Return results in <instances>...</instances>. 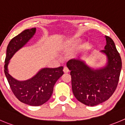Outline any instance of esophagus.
Masks as SVG:
<instances>
[{
	"label": "esophagus",
	"mask_w": 125,
	"mask_h": 125,
	"mask_svg": "<svg viewBox=\"0 0 125 125\" xmlns=\"http://www.w3.org/2000/svg\"><path fill=\"white\" fill-rule=\"evenodd\" d=\"M63 71L64 73H68L69 72V69L67 67H64L63 69Z\"/></svg>",
	"instance_id": "1"
}]
</instances>
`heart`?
<instances>
[{
	"instance_id": "b5f03b06",
	"label": "heart",
	"mask_w": 125,
	"mask_h": 125,
	"mask_svg": "<svg viewBox=\"0 0 125 125\" xmlns=\"http://www.w3.org/2000/svg\"><path fill=\"white\" fill-rule=\"evenodd\" d=\"M78 40L77 39H70V40H67L65 42L64 48H66V49H69V48L76 47L77 45V44H78Z\"/></svg>"
}]
</instances>
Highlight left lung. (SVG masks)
I'll use <instances>...</instances> for the list:
<instances>
[{"label":"left lung","instance_id":"left-lung-1","mask_svg":"<svg viewBox=\"0 0 125 125\" xmlns=\"http://www.w3.org/2000/svg\"><path fill=\"white\" fill-rule=\"evenodd\" d=\"M106 45L102 53L107 59L106 66L94 69L79 59L67 62L71 71L72 88L76 99L89 106H94L110 98L117 87L122 69V59L112 39L105 36Z\"/></svg>","mask_w":125,"mask_h":125}]
</instances>
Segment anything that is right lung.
<instances>
[{
  "mask_svg": "<svg viewBox=\"0 0 125 125\" xmlns=\"http://www.w3.org/2000/svg\"><path fill=\"white\" fill-rule=\"evenodd\" d=\"M35 31V28L26 29L10 40L7 48L4 72L11 91L19 101L28 105L39 106L48 101L51 97L54 84L64 74L63 67L42 69L35 75L25 81L15 79L8 71L10 59L29 42Z\"/></svg>",
  "mask_w": 125,
  "mask_h": 125,
  "instance_id": "right-lung-1",
  "label": "right lung"
}]
</instances>
